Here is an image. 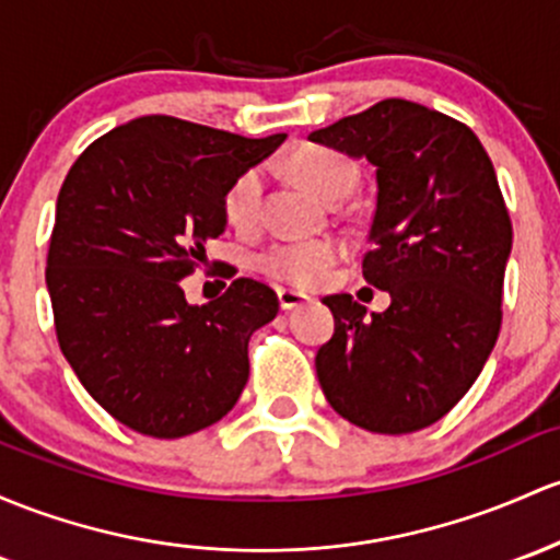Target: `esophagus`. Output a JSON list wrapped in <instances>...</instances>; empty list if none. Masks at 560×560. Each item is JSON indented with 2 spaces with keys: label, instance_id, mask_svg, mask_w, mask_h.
I'll return each instance as SVG.
<instances>
[{
  "label": "esophagus",
  "instance_id": "34e87169",
  "mask_svg": "<svg viewBox=\"0 0 560 560\" xmlns=\"http://www.w3.org/2000/svg\"><path fill=\"white\" fill-rule=\"evenodd\" d=\"M278 302L282 310H296V306L310 302V296H304V293L299 291H291V288H278Z\"/></svg>",
  "mask_w": 560,
  "mask_h": 560
}]
</instances>
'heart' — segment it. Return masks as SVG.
<instances>
[{
	"instance_id": "1",
	"label": "heart",
	"mask_w": 560,
	"mask_h": 560,
	"mask_svg": "<svg viewBox=\"0 0 560 560\" xmlns=\"http://www.w3.org/2000/svg\"><path fill=\"white\" fill-rule=\"evenodd\" d=\"M293 171L315 195H320L328 202L334 197L350 195L354 182H358V171H354L352 162L345 154L323 147L299 152L296 160H293ZM261 202L264 171L256 165L245 167L226 186L221 208H224V219L230 221V226L240 232H248L261 221ZM339 254V243L330 237H288L261 250L258 267H261L264 275H269V278L278 282H285V285L315 288L328 278Z\"/></svg>"
}]
</instances>
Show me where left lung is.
<instances>
[{
  "mask_svg": "<svg viewBox=\"0 0 560 560\" xmlns=\"http://www.w3.org/2000/svg\"><path fill=\"white\" fill-rule=\"evenodd\" d=\"M310 141L376 167L363 278L393 296L371 317L350 293L323 299L336 330L315 358L320 387L363 430H424L465 398L502 326L513 224L494 165L465 122L402 98Z\"/></svg>",
  "mask_w": 560,
  "mask_h": 560,
  "instance_id": "8db88e82",
  "label": "left lung"
}]
</instances>
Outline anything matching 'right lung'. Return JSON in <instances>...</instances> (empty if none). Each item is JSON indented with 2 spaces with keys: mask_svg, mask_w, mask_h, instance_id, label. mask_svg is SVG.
<instances>
[{
  "mask_svg": "<svg viewBox=\"0 0 560 560\" xmlns=\"http://www.w3.org/2000/svg\"><path fill=\"white\" fill-rule=\"evenodd\" d=\"M282 141L152 114L95 138L71 165L45 269L56 336L82 387L130 430L191 435L243 393L248 339L275 320L278 296L237 278L191 306L182 280L226 230V186Z\"/></svg>",
  "mask_w": 560,
  "mask_h": 560,
  "instance_id": "1",
  "label": "right lung"
}]
</instances>
